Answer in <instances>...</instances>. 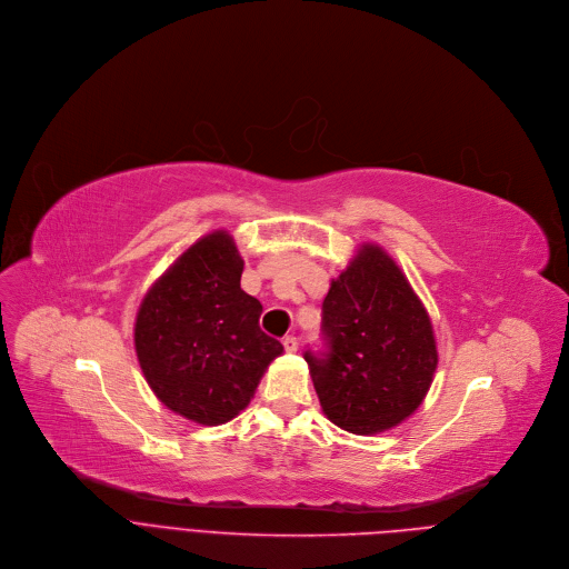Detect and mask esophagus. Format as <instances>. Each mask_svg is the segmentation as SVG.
Returning a JSON list of instances; mask_svg holds the SVG:
<instances>
[{
    "instance_id": "34e87169",
    "label": "esophagus",
    "mask_w": 569,
    "mask_h": 569,
    "mask_svg": "<svg viewBox=\"0 0 569 569\" xmlns=\"http://www.w3.org/2000/svg\"><path fill=\"white\" fill-rule=\"evenodd\" d=\"M283 347H286L288 353H295V351H297V338L286 336V338H283Z\"/></svg>"
}]
</instances>
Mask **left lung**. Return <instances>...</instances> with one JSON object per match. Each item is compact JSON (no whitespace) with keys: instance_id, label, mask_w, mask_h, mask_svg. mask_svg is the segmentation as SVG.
<instances>
[{"instance_id":"1","label":"left lung","mask_w":569,"mask_h":569,"mask_svg":"<svg viewBox=\"0 0 569 569\" xmlns=\"http://www.w3.org/2000/svg\"><path fill=\"white\" fill-rule=\"evenodd\" d=\"M325 356L306 351L325 416L356 436L401 425L425 401L438 347L422 299L395 258L360 244L322 303Z\"/></svg>"}]
</instances>
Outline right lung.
Instances as JSON below:
<instances>
[{
  "mask_svg": "<svg viewBox=\"0 0 569 569\" xmlns=\"http://www.w3.org/2000/svg\"><path fill=\"white\" fill-rule=\"evenodd\" d=\"M244 261L229 231L192 242L140 301V370L177 416L218 427L244 410L283 345L258 327L263 306L240 288Z\"/></svg>",
  "mask_w": 569,
  "mask_h": 569,
  "instance_id": "obj_1",
  "label": "right lung"
}]
</instances>
